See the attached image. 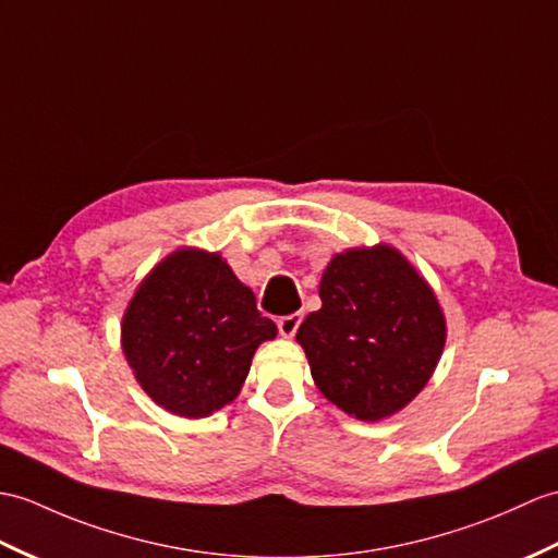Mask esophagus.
<instances>
[{
	"label": "esophagus",
	"mask_w": 558,
	"mask_h": 558,
	"mask_svg": "<svg viewBox=\"0 0 558 558\" xmlns=\"http://www.w3.org/2000/svg\"><path fill=\"white\" fill-rule=\"evenodd\" d=\"M302 318H304V314H290V316L278 318V330L282 338H294V332H296V328H300Z\"/></svg>",
	"instance_id": "1"
}]
</instances>
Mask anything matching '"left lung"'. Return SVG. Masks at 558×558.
Wrapping results in <instances>:
<instances>
[{
    "mask_svg": "<svg viewBox=\"0 0 558 558\" xmlns=\"http://www.w3.org/2000/svg\"><path fill=\"white\" fill-rule=\"evenodd\" d=\"M320 308L296 330L320 395L359 421H380L416 397L442 356L447 326L418 270L387 244L335 254Z\"/></svg>",
    "mask_w": 558,
    "mask_h": 558,
    "instance_id": "1",
    "label": "left lung"
}]
</instances>
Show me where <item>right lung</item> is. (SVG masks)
<instances>
[{
  "label": "right lung",
  "mask_w": 558,
  "mask_h": 558,
  "mask_svg": "<svg viewBox=\"0 0 558 558\" xmlns=\"http://www.w3.org/2000/svg\"><path fill=\"white\" fill-rule=\"evenodd\" d=\"M276 335L254 292L220 254L204 250H178L154 266L121 326L123 354L142 390L183 418L230 404L256 347Z\"/></svg>",
  "instance_id": "right-lung-1"
}]
</instances>
